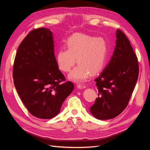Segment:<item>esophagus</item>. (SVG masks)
Instances as JSON below:
<instances>
[{
  "label": "esophagus",
  "instance_id": "obj_1",
  "mask_svg": "<svg viewBox=\"0 0 150 150\" xmlns=\"http://www.w3.org/2000/svg\"><path fill=\"white\" fill-rule=\"evenodd\" d=\"M77 88H78L79 89H84L86 88V86L83 84H78L77 85Z\"/></svg>",
  "mask_w": 150,
  "mask_h": 150
}]
</instances>
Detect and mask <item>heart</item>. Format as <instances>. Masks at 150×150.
I'll return each instance as SVG.
<instances>
[{
	"instance_id": "1",
	"label": "heart",
	"mask_w": 150,
	"mask_h": 150,
	"mask_svg": "<svg viewBox=\"0 0 150 150\" xmlns=\"http://www.w3.org/2000/svg\"><path fill=\"white\" fill-rule=\"evenodd\" d=\"M66 49H59L56 54L59 69L67 72L76 62L78 66L68 76L76 83L87 80L91 74L100 72L105 65L108 55V43L103 37L77 33L66 40Z\"/></svg>"
}]
</instances>
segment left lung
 I'll list each match as a JSON object with an SVG mask.
<instances>
[{
	"label": "left lung",
	"mask_w": 150,
	"mask_h": 150,
	"mask_svg": "<svg viewBox=\"0 0 150 150\" xmlns=\"http://www.w3.org/2000/svg\"><path fill=\"white\" fill-rule=\"evenodd\" d=\"M116 36V46L111 59L94 79L99 96L90 111L98 120L114 118L124 111L138 78V59L129 40L119 29Z\"/></svg>",
	"instance_id": "8db88e82"
}]
</instances>
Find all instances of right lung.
Masks as SVG:
<instances>
[{
  "label": "right lung",
  "instance_id": "right-lung-1",
  "mask_svg": "<svg viewBox=\"0 0 150 150\" xmlns=\"http://www.w3.org/2000/svg\"><path fill=\"white\" fill-rule=\"evenodd\" d=\"M14 86L32 115L51 119L59 113L72 92L70 81L59 69L54 55L53 33L46 28L32 30L17 49L13 67Z\"/></svg>",
  "mask_w": 150,
  "mask_h": 150
}]
</instances>
